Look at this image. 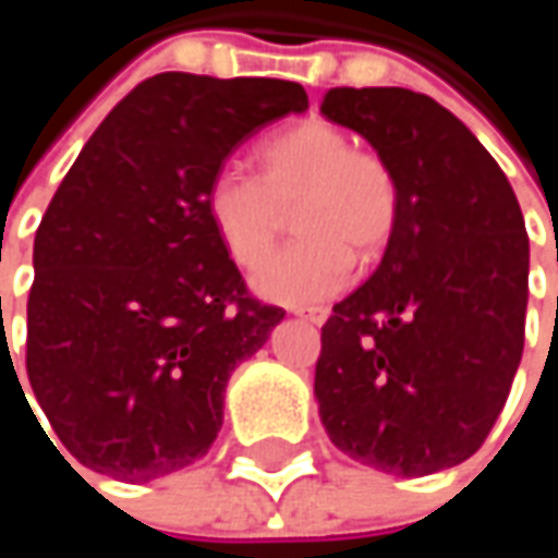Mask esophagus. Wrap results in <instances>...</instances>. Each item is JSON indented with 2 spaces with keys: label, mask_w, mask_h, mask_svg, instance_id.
<instances>
[{
  "label": "esophagus",
  "mask_w": 558,
  "mask_h": 558,
  "mask_svg": "<svg viewBox=\"0 0 558 558\" xmlns=\"http://www.w3.org/2000/svg\"><path fill=\"white\" fill-rule=\"evenodd\" d=\"M296 316L306 319V323H313V326H323L329 319V310L326 306H310V310H296Z\"/></svg>",
  "instance_id": "obj_1"
}]
</instances>
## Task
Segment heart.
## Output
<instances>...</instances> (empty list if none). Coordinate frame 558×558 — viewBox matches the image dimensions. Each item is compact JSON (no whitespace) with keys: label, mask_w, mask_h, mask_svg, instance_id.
Returning a JSON list of instances; mask_svg holds the SVG:
<instances>
[{"label":"heart","mask_w":558,"mask_h":558,"mask_svg":"<svg viewBox=\"0 0 558 558\" xmlns=\"http://www.w3.org/2000/svg\"><path fill=\"white\" fill-rule=\"evenodd\" d=\"M298 206L301 242L264 260L277 241L282 209ZM206 219L239 268H255V290L275 303L310 306L336 296L352 265L375 262L400 219V186L390 165L355 148L326 119H306L258 148V177L222 168L203 193Z\"/></svg>","instance_id":"obj_1"}]
</instances>
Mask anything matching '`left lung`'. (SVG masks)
Listing matches in <instances>:
<instances>
[{
  "label": "left lung",
  "mask_w": 558,
  "mask_h": 558,
  "mask_svg": "<svg viewBox=\"0 0 558 558\" xmlns=\"http://www.w3.org/2000/svg\"><path fill=\"white\" fill-rule=\"evenodd\" d=\"M319 112L359 132L400 186L378 271L323 326L319 420L339 452L385 475L452 469L492 433L523 355L520 203L485 145L423 93L336 86Z\"/></svg>",
  "instance_id": "obj_1"
}]
</instances>
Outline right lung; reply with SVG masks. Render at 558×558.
<instances>
[{
    "instance_id": "add662e5",
    "label": "right lung",
    "mask_w": 558,
    "mask_h": 558,
    "mask_svg": "<svg viewBox=\"0 0 558 558\" xmlns=\"http://www.w3.org/2000/svg\"><path fill=\"white\" fill-rule=\"evenodd\" d=\"M306 106L290 80L158 73L57 186L35 235L25 365L63 452L89 472L151 482L213 446L232 372L283 310L248 296L203 193L245 138Z\"/></svg>"
}]
</instances>
